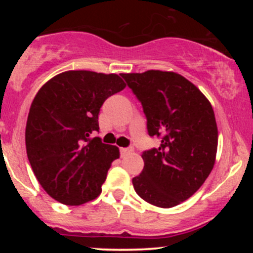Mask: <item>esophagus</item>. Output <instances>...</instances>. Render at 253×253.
I'll return each instance as SVG.
<instances>
[{"instance_id": "34e87169", "label": "esophagus", "mask_w": 253, "mask_h": 253, "mask_svg": "<svg viewBox=\"0 0 253 253\" xmlns=\"http://www.w3.org/2000/svg\"><path fill=\"white\" fill-rule=\"evenodd\" d=\"M130 152H133V149H132V147H123V149H120L121 157H125V156L129 155Z\"/></svg>"}]
</instances>
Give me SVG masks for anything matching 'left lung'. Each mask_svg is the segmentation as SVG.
Listing matches in <instances>:
<instances>
[{"label": "left lung", "instance_id": "left-lung-1", "mask_svg": "<svg viewBox=\"0 0 253 253\" xmlns=\"http://www.w3.org/2000/svg\"><path fill=\"white\" fill-rule=\"evenodd\" d=\"M141 102L158 149L143 152L144 169L132 179L139 196L171 208L200 189L215 163L217 127L214 110L197 86L172 71L121 74Z\"/></svg>", "mask_w": 253, "mask_h": 253}]
</instances>
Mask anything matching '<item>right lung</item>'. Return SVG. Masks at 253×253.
Instances as JSON below:
<instances>
[{"label":"right lung","mask_w":253,"mask_h":253,"mask_svg":"<svg viewBox=\"0 0 253 253\" xmlns=\"http://www.w3.org/2000/svg\"><path fill=\"white\" fill-rule=\"evenodd\" d=\"M115 74L71 70L47 81L37 92L26 125V150L34 175L56 201L80 206L100 195L117 146L98 136L104 101L125 89Z\"/></svg>","instance_id":"1"}]
</instances>
